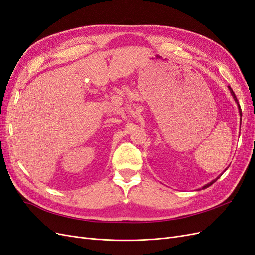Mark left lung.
Segmentation results:
<instances>
[{"label":"left lung","mask_w":255,"mask_h":255,"mask_svg":"<svg viewBox=\"0 0 255 255\" xmlns=\"http://www.w3.org/2000/svg\"><path fill=\"white\" fill-rule=\"evenodd\" d=\"M229 89H230V91H231V94H232V96H233V98H234V100H235V102L237 103V106H238V112H239V115H241V122H242V109H241V105H239V103H238V100H237V98H236V96H235V94H234V91L232 90V88H231V87H229ZM226 170H227V169H226ZM219 177L220 176H218L217 177V179H215V180H213L212 182H210V183H208V184H206V185H204V186L202 187L203 189L204 188H207L208 186H211V185L212 184H214L216 181H217L218 179H219Z\"/></svg>","instance_id":"1"}]
</instances>
